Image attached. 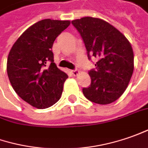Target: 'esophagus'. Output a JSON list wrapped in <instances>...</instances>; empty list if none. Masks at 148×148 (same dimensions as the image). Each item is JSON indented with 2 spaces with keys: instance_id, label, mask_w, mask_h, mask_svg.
I'll use <instances>...</instances> for the list:
<instances>
[{
  "instance_id": "esophagus-1",
  "label": "esophagus",
  "mask_w": 148,
  "mask_h": 148,
  "mask_svg": "<svg viewBox=\"0 0 148 148\" xmlns=\"http://www.w3.org/2000/svg\"><path fill=\"white\" fill-rule=\"evenodd\" d=\"M71 72H72V74H73V75H74V76H77V75H78V74H79V70H77V69H74V70H72Z\"/></svg>"
}]
</instances>
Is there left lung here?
Instances as JSON below:
<instances>
[{
	"instance_id": "obj_1",
	"label": "left lung",
	"mask_w": 148,
	"mask_h": 148,
	"mask_svg": "<svg viewBox=\"0 0 148 148\" xmlns=\"http://www.w3.org/2000/svg\"><path fill=\"white\" fill-rule=\"evenodd\" d=\"M72 23L90 55L97 59L96 69L88 72L91 84L83 88L86 98L100 105L119 99L133 75L134 51L129 40L114 26L99 18L84 17Z\"/></svg>"
}]
</instances>
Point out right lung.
<instances>
[{"label":"right lung","mask_w":148,"mask_h":148,"mask_svg":"<svg viewBox=\"0 0 148 148\" xmlns=\"http://www.w3.org/2000/svg\"><path fill=\"white\" fill-rule=\"evenodd\" d=\"M69 20L43 19L27 28L11 47L7 74L15 92L38 109L58 101L68 75L57 68L51 51L54 41Z\"/></svg>","instance_id":"add662e5"}]
</instances>
